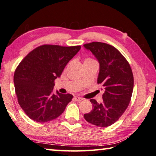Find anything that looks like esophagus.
Returning a JSON list of instances; mask_svg holds the SVG:
<instances>
[{
  "label": "esophagus",
  "mask_w": 156,
  "mask_h": 156,
  "mask_svg": "<svg viewBox=\"0 0 156 156\" xmlns=\"http://www.w3.org/2000/svg\"><path fill=\"white\" fill-rule=\"evenodd\" d=\"M74 99H75V100L76 102H81V101H82V100H83V98H81L79 97V96H75Z\"/></svg>",
  "instance_id": "34e87169"
}]
</instances>
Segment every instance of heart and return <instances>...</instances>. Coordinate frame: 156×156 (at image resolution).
I'll return each instance as SVG.
<instances>
[{"label":"heart","instance_id":"1","mask_svg":"<svg viewBox=\"0 0 156 156\" xmlns=\"http://www.w3.org/2000/svg\"><path fill=\"white\" fill-rule=\"evenodd\" d=\"M93 61H95V60H93L91 58H86L84 59V61H83V64H86V63H91V62Z\"/></svg>","mask_w":156,"mask_h":156}]
</instances>
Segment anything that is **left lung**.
<instances>
[{"label":"left lung","instance_id":"1","mask_svg":"<svg viewBox=\"0 0 156 156\" xmlns=\"http://www.w3.org/2000/svg\"><path fill=\"white\" fill-rule=\"evenodd\" d=\"M83 47L90 50L99 62L98 83L105 89L102 103L90 100L93 109L83 116L93 125L108 127L118 121L128 107L134 86L133 72L125 57L112 45L93 42Z\"/></svg>","mask_w":156,"mask_h":156}]
</instances>
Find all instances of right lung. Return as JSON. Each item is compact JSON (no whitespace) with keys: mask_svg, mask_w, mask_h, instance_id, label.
<instances>
[{"mask_svg":"<svg viewBox=\"0 0 156 156\" xmlns=\"http://www.w3.org/2000/svg\"><path fill=\"white\" fill-rule=\"evenodd\" d=\"M81 46L44 44L31 51L19 64L14 75L18 102L33 121L44 123L58 117L73 95L53 93L54 81L80 51Z\"/></svg>","mask_w":156,"mask_h":156,"instance_id":"add662e5","label":"right lung"}]
</instances>
